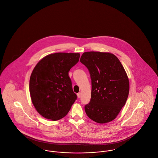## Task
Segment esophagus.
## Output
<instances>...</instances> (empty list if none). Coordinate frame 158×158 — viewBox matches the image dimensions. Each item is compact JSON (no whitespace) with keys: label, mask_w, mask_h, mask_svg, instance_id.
Segmentation results:
<instances>
[{"label":"esophagus","mask_w":158,"mask_h":158,"mask_svg":"<svg viewBox=\"0 0 158 158\" xmlns=\"http://www.w3.org/2000/svg\"><path fill=\"white\" fill-rule=\"evenodd\" d=\"M77 97L79 98L81 96V93L79 92V93H78V94H77Z\"/></svg>","instance_id":"obj_1"}]
</instances>
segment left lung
I'll return each instance as SVG.
<instances>
[{"mask_svg": "<svg viewBox=\"0 0 158 158\" xmlns=\"http://www.w3.org/2000/svg\"><path fill=\"white\" fill-rule=\"evenodd\" d=\"M81 62L89 69L92 80L90 102L85 106L87 116L98 123L114 120L126 103L129 82L119 59L113 54L83 53Z\"/></svg>", "mask_w": 158, "mask_h": 158, "instance_id": "left-lung-1", "label": "left lung"}]
</instances>
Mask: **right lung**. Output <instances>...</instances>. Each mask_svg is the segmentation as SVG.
<instances>
[{"instance_id": "1", "label": "right lung", "mask_w": 158, "mask_h": 158, "mask_svg": "<svg viewBox=\"0 0 158 158\" xmlns=\"http://www.w3.org/2000/svg\"><path fill=\"white\" fill-rule=\"evenodd\" d=\"M79 57V53H54L35 66L30 77V94L35 108L43 117L56 121L69 111L77 95L68 72Z\"/></svg>"}]
</instances>
